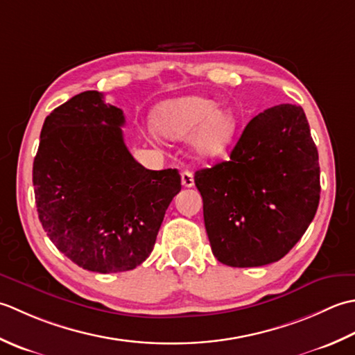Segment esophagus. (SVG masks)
Instances as JSON below:
<instances>
[{"instance_id":"obj_1","label":"esophagus","mask_w":355,"mask_h":355,"mask_svg":"<svg viewBox=\"0 0 355 355\" xmlns=\"http://www.w3.org/2000/svg\"><path fill=\"white\" fill-rule=\"evenodd\" d=\"M180 180H182V185L190 188L194 185V176L190 170H184L182 175H180Z\"/></svg>"}]
</instances>
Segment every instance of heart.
<instances>
[{
    "label": "heart",
    "mask_w": 355,
    "mask_h": 355,
    "mask_svg": "<svg viewBox=\"0 0 355 355\" xmlns=\"http://www.w3.org/2000/svg\"><path fill=\"white\" fill-rule=\"evenodd\" d=\"M155 125L171 139H185L193 132V148L200 157L214 159L225 153L236 133V116L204 96L165 101L156 108Z\"/></svg>",
    "instance_id": "obj_1"
}]
</instances>
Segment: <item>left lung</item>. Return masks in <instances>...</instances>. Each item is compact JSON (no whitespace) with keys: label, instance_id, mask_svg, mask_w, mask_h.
Masks as SVG:
<instances>
[{"label":"left lung","instance_id":"obj_1","mask_svg":"<svg viewBox=\"0 0 355 355\" xmlns=\"http://www.w3.org/2000/svg\"><path fill=\"white\" fill-rule=\"evenodd\" d=\"M216 259L248 268L277 262L313 222L320 200L319 153L300 105L252 118L230 161L196 171Z\"/></svg>","mask_w":355,"mask_h":355}]
</instances>
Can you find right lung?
<instances>
[{"label": "right lung", "instance_id": "obj_1", "mask_svg": "<svg viewBox=\"0 0 355 355\" xmlns=\"http://www.w3.org/2000/svg\"><path fill=\"white\" fill-rule=\"evenodd\" d=\"M124 122L103 93H79L46 118L33 161L36 208L49 239L78 266L103 274L133 270L150 256L180 191L176 168L147 170L135 161Z\"/></svg>", "mask_w": 355, "mask_h": 355}]
</instances>
